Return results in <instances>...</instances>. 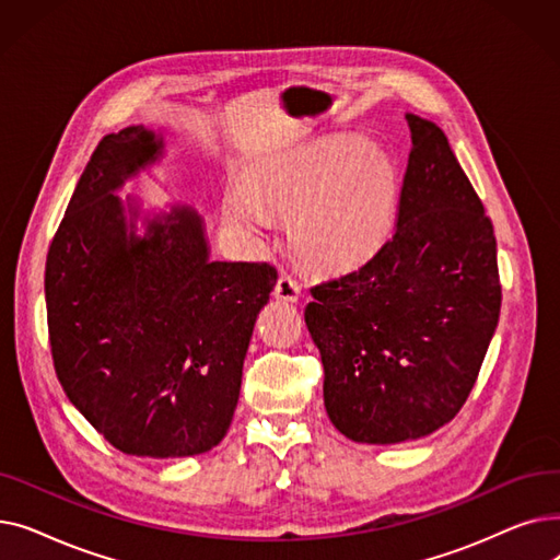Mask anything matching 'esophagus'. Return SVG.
Returning a JSON list of instances; mask_svg holds the SVG:
<instances>
[{"label":"esophagus","instance_id":"esophagus-1","mask_svg":"<svg viewBox=\"0 0 560 560\" xmlns=\"http://www.w3.org/2000/svg\"><path fill=\"white\" fill-rule=\"evenodd\" d=\"M300 292H302V288H300L298 279L290 277V275H281L277 285H275L277 300H283V302H298L300 300Z\"/></svg>","mask_w":560,"mask_h":560}]
</instances>
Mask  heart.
Masks as SVG:
<instances>
[{
  "mask_svg": "<svg viewBox=\"0 0 560 560\" xmlns=\"http://www.w3.org/2000/svg\"><path fill=\"white\" fill-rule=\"evenodd\" d=\"M399 199L395 165L363 140L336 138L256 165L224 197L233 231L260 241L270 213L290 215V245L311 268L340 272L388 241Z\"/></svg>",
  "mask_w": 560,
  "mask_h": 560,
  "instance_id": "heart-1",
  "label": "heart"
}]
</instances>
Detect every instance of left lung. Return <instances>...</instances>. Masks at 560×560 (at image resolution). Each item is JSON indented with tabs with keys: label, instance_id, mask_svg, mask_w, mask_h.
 Wrapping results in <instances>:
<instances>
[{
	"label": "left lung",
	"instance_id": "left-lung-1",
	"mask_svg": "<svg viewBox=\"0 0 560 560\" xmlns=\"http://www.w3.org/2000/svg\"><path fill=\"white\" fill-rule=\"evenodd\" d=\"M397 229L359 270L319 283L304 311L325 365V408L354 443L433 433L475 388L502 306L483 203L438 125L406 113Z\"/></svg>",
	"mask_w": 560,
	"mask_h": 560
}]
</instances>
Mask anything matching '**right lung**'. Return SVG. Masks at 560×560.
I'll list each match as a JSON object with an SVG mask.
<instances>
[{"instance_id":"add662e5","label":"right lung","mask_w":560,"mask_h":560,"mask_svg":"<svg viewBox=\"0 0 560 560\" xmlns=\"http://www.w3.org/2000/svg\"><path fill=\"white\" fill-rule=\"evenodd\" d=\"M163 154L142 125L102 138L51 241L45 300L56 376L79 413L129 456L182 458L226 435L277 270L213 260L186 203L142 211L115 195Z\"/></svg>"}]
</instances>
